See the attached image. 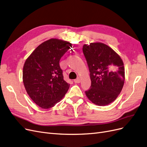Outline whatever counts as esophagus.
<instances>
[{
    "instance_id": "esophagus-1",
    "label": "esophagus",
    "mask_w": 147,
    "mask_h": 147,
    "mask_svg": "<svg viewBox=\"0 0 147 147\" xmlns=\"http://www.w3.org/2000/svg\"><path fill=\"white\" fill-rule=\"evenodd\" d=\"M74 82H75V83H76V84H78V83H80V78H77V79H74Z\"/></svg>"
}]
</instances>
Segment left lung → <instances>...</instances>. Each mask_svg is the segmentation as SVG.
I'll list each match as a JSON object with an SVG mask.
<instances>
[{
  "mask_svg": "<svg viewBox=\"0 0 147 147\" xmlns=\"http://www.w3.org/2000/svg\"><path fill=\"white\" fill-rule=\"evenodd\" d=\"M82 51L92 82L85 92L86 96L96 105H108L115 100L123 87V62L114 51L101 42L84 45Z\"/></svg>",
  "mask_w": 147,
  "mask_h": 147,
  "instance_id": "obj_1",
  "label": "left lung"
}]
</instances>
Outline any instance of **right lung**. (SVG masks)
<instances>
[{"label": "right lung", "mask_w": 147, "mask_h": 147, "mask_svg": "<svg viewBox=\"0 0 147 147\" xmlns=\"http://www.w3.org/2000/svg\"><path fill=\"white\" fill-rule=\"evenodd\" d=\"M71 46L69 42L58 39L46 41L24 65L22 78L27 93L42 109L54 106L68 91L69 84L63 79L59 61Z\"/></svg>", "instance_id": "1"}]
</instances>
